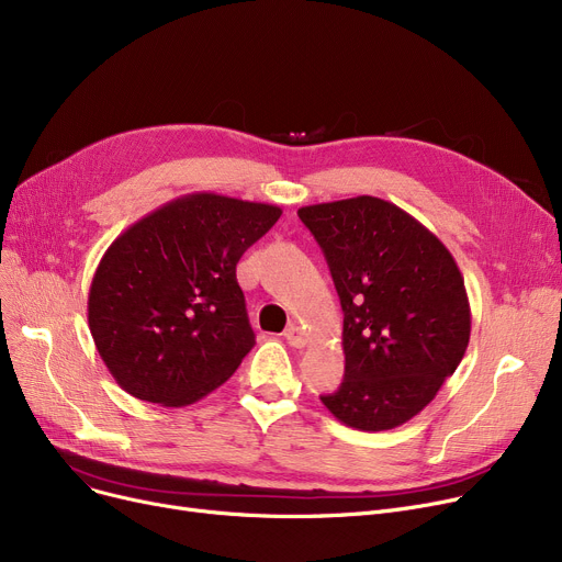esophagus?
I'll use <instances>...</instances> for the list:
<instances>
[{"mask_svg": "<svg viewBox=\"0 0 562 562\" xmlns=\"http://www.w3.org/2000/svg\"><path fill=\"white\" fill-rule=\"evenodd\" d=\"M284 339L289 341V346L293 348H303L307 344V335L301 326H296V323H291V326L284 330Z\"/></svg>", "mask_w": 562, "mask_h": 562, "instance_id": "34e87169", "label": "esophagus"}]
</instances>
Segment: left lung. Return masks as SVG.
Returning a JSON list of instances; mask_svg holds the SVG:
<instances>
[{"label": "left lung", "mask_w": 562, "mask_h": 562, "mask_svg": "<svg viewBox=\"0 0 562 562\" xmlns=\"http://www.w3.org/2000/svg\"><path fill=\"white\" fill-rule=\"evenodd\" d=\"M314 234L344 310V380L321 396L358 430H390L435 398L471 333L462 273L437 236L373 195L299 210Z\"/></svg>", "instance_id": "8db88e82"}]
</instances>
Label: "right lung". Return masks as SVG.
<instances>
[{
	"label": "right lung",
	"mask_w": 562,
	"mask_h": 562,
	"mask_svg": "<svg viewBox=\"0 0 562 562\" xmlns=\"http://www.w3.org/2000/svg\"><path fill=\"white\" fill-rule=\"evenodd\" d=\"M280 214L276 204L191 193L117 236L88 293V328L117 385L182 407L239 369L255 333L236 263Z\"/></svg>",
	"instance_id": "right-lung-1"
}]
</instances>
